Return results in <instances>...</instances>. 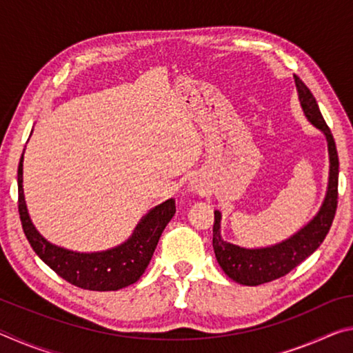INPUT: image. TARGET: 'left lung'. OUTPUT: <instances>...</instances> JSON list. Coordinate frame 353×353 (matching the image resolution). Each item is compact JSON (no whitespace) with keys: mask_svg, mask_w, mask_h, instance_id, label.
Listing matches in <instances>:
<instances>
[{"mask_svg":"<svg viewBox=\"0 0 353 353\" xmlns=\"http://www.w3.org/2000/svg\"><path fill=\"white\" fill-rule=\"evenodd\" d=\"M294 82L303 115L316 129H319L324 134L327 140L328 160H330L327 193L319 212L314 214L313 219H310L294 235L266 248H241L238 244L225 241L221 235V212L214 210V255H216L219 266L223 268L227 276L234 282L246 286L272 282V280L286 276L297 265H301L324 241L332 227L334 213H336L339 174L336 145H334L333 135L324 121V117H322L313 93L297 76H294Z\"/></svg>","mask_w":353,"mask_h":353,"instance_id":"8db88e82","label":"left lung"}]
</instances>
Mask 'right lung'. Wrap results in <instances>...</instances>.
Wrapping results in <instances>:
<instances>
[{
	"label": "right lung",
	"instance_id": "right-lung-1",
	"mask_svg": "<svg viewBox=\"0 0 353 353\" xmlns=\"http://www.w3.org/2000/svg\"><path fill=\"white\" fill-rule=\"evenodd\" d=\"M23 154L19 165V212L28 241L41 261L82 290L117 291L135 283L146 271L166 224L174 216L176 201L171 198L151 208L132 235L118 246L99 252H76L50 243L32 224L23 191Z\"/></svg>",
	"mask_w": 353,
	"mask_h": 353
}]
</instances>
